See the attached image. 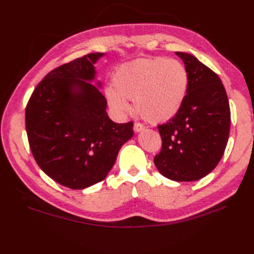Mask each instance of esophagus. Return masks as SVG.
<instances>
[{
	"mask_svg": "<svg viewBox=\"0 0 254 254\" xmlns=\"http://www.w3.org/2000/svg\"><path fill=\"white\" fill-rule=\"evenodd\" d=\"M144 128H145V127L143 126V124H141V123H135V124H134V132H135V133H138V132L143 131Z\"/></svg>",
	"mask_w": 254,
	"mask_h": 254,
	"instance_id": "1",
	"label": "esophagus"
}]
</instances>
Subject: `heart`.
Masks as SVG:
<instances>
[{
    "instance_id": "b5f03b06",
    "label": "heart",
    "mask_w": 254,
    "mask_h": 254,
    "mask_svg": "<svg viewBox=\"0 0 254 254\" xmlns=\"http://www.w3.org/2000/svg\"><path fill=\"white\" fill-rule=\"evenodd\" d=\"M188 88L189 75L181 62L164 58L142 59L116 69L106 98L118 117L127 115V100H133L134 109L144 120L160 123L179 112Z\"/></svg>"
}]
</instances>
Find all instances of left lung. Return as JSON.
<instances>
[{"mask_svg":"<svg viewBox=\"0 0 254 254\" xmlns=\"http://www.w3.org/2000/svg\"><path fill=\"white\" fill-rule=\"evenodd\" d=\"M176 55L185 63L189 88L179 112L158 126L163 146L154 163L172 181H196L223 157L230 128L229 102L216 73L192 55Z\"/></svg>","mask_w":254,"mask_h":254,"instance_id":"1","label":"left lung"}]
</instances>
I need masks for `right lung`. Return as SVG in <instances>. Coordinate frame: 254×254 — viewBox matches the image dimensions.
Returning <instances> with one entry per match:
<instances>
[{
	"instance_id": "add662e5",
	"label": "right lung",
	"mask_w": 254,
	"mask_h": 254,
	"mask_svg": "<svg viewBox=\"0 0 254 254\" xmlns=\"http://www.w3.org/2000/svg\"><path fill=\"white\" fill-rule=\"evenodd\" d=\"M90 53L53 69L38 84L26 108V132L38 166L73 190L102 181L119 150L133 136V122L116 123L96 80Z\"/></svg>"
}]
</instances>
